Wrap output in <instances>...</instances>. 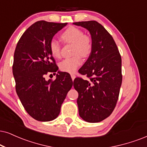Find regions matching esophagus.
Wrapping results in <instances>:
<instances>
[{
	"label": "esophagus",
	"mask_w": 147,
	"mask_h": 147,
	"mask_svg": "<svg viewBox=\"0 0 147 147\" xmlns=\"http://www.w3.org/2000/svg\"><path fill=\"white\" fill-rule=\"evenodd\" d=\"M71 75V78H72V81H74V79H75L76 76H75V75H74V74H71V75Z\"/></svg>",
	"instance_id": "obj_1"
}]
</instances>
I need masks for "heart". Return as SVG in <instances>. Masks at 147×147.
<instances>
[{
	"instance_id": "b5f03b06",
	"label": "heart",
	"mask_w": 147,
	"mask_h": 147,
	"mask_svg": "<svg viewBox=\"0 0 147 147\" xmlns=\"http://www.w3.org/2000/svg\"><path fill=\"white\" fill-rule=\"evenodd\" d=\"M61 38L66 43H72V54L71 57L64 59L60 63V70L66 72H75L82 64L81 56H89L92 50V41L91 38L84 34L81 30L76 27L68 28L61 34ZM49 49L55 57L61 55V46L56 40L53 38L49 42Z\"/></svg>"
}]
</instances>
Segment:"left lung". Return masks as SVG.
Segmentation results:
<instances>
[{"label": "left lung", "instance_id": "8db88e82", "mask_svg": "<svg viewBox=\"0 0 147 147\" xmlns=\"http://www.w3.org/2000/svg\"><path fill=\"white\" fill-rule=\"evenodd\" d=\"M90 31L92 50L79 69L89 81L77 77L74 87L79 93L80 117L85 121L97 123L110 116L116 107L122 83L121 57L112 36L96 21L73 23Z\"/></svg>", "mask_w": 147, "mask_h": 147}]
</instances>
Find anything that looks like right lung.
Returning <instances> with one entry per match:
<instances>
[{"instance_id": "add662e5", "label": "right lung", "mask_w": 147, "mask_h": 147, "mask_svg": "<svg viewBox=\"0 0 147 147\" xmlns=\"http://www.w3.org/2000/svg\"><path fill=\"white\" fill-rule=\"evenodd\" d=\"M66 24L35 22L22 34L15 50L13 73L17 94L26 112L39 121H49L58 116L72 86V79L57 71L49 49L53 36ZM55 72L56 79L46 81L45 75Z\"/></svg>"}]
</instances>
